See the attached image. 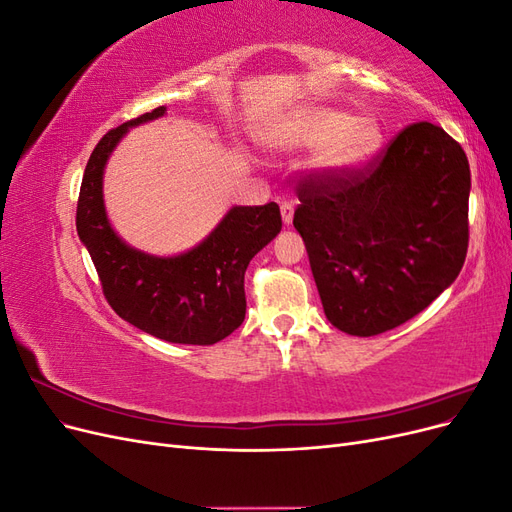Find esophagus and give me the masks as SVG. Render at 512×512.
<instances>
[{
    "instance_id": "esophagus-1",
    "label": "esophagus",
    "mask_w": 512,
    "mask_h": 512,
    "mask_svg": "<svg viewBox=\"0 0 512 512\" xmlns=\"http://www.w3.org/2000/svg\"><path fill=\"white\" fill-rule=\"evenodd\" d=\"M282 220H284V224L288 226L290 222H292V215H294V205L292 203H282Z\"/></svg>"
}]
</instances>
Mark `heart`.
<instances>
[{
    "label": "heart",
    "instance_id": "heart-1",
    "mask_svg": "<svg viewBox=\"0 0 512 512\" xmlns=\"http://www.w3.org/2000/svg\"><path fill=\"white\" fill-rule=\"evenodd\" d=\"M382 138L376 117H352L342 108L312 104L286 123L280 141L288 149H318L322 173L344 177L371 162Z\"/></svg>",
    "mask_w": 512,
    "mask_h": 512
}]
</instances>
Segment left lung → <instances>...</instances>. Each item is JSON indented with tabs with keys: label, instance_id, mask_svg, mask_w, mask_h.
<instances>
[{
	"label": "left lung",
	"instance_id": "1",
	"mask_svg": "<svg viewBox=\"0 0 512 512\" xmlns=\"http://www.w3.org/2000/svg\"><path fill=\"white\" fill-rule=\"evenodd\" d=\"M297 192L292 224L335 329L391 331L457 280L468 252L470 164L433 123L408 126L356 173L309 177Z\"/></svg>",
	"mask_w": 512,
	"mask_h": 512
}]
</instances>
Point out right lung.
Segmentation results:
<instances>
[{
    "mask_svg": "<svg viewBox=\"0 0 512 512\" xmlns=\"http://www.w3.org/2000/svg\"><path fill=\"white\" fill-rule=\"evenodd\" d=\"M166 106L106 132L87 162L76 230L94 260L117 316L170 344L211 346L241 327L243 277L250 260L282 230L280 207H232L209 235L177 256H153L123 241L104 207V168L130 128L158 119Z\"/></svg>",
    "mask_w": 512,
    "mask_h": 512,
    "instance_id": "add662e5",
    "label": "right lung"
}]
</instances>
